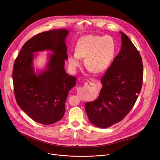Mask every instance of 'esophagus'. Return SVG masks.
<instances>
[{
	"mask_svg": "<svg viewBox=\"0 0 160 160\" xmlns=\"http://www.w3.org/2000/svg\"><path fill=\"white\" fill-rule=\"evenodd\" d=\"M88 81V82H97V80L95 79H92V78H90V79L89 81Z\"/></svg>",
	"mask_w": 160,
	"mask_h": 160,
	"instance_id": "34e87169",
	"label": "esophagus"
}]
</instances>
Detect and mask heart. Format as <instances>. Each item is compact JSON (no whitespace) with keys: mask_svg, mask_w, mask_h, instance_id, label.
<instances>
[{"mask_svg":"<svg viewBox=\"0 0 160 160\" xmlns=\"http://www.w3.org/2000/svg\"><path fill=\"white\" fill-rule=\"evenodd\" d=\"M116 45L112 36L87 35L79 39L76 52L68 56V63L76 70L81 65V58L90 72L100 73L104 71L112 62Z\"/></svg>","mask_w":160,"mask_h":160,"instance_id":"b5f03b06","label":"heart"}]
</instances>
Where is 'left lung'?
Segmentation results:
<instances>
[{
  "mask_svg": "<svg viewBox=\"0 0 160 160\" xmlns=\"http://www.w3.org/2000/svg\"><path fill=\"white\" fill-rule=\"evenodd\" d=\"M122 34L121 50L101 79L99 97L85 104L90 121L106 128L121 121L130 112L140 93L143 82L142 57L128 36Z\"/></svg>",
  "mask_w": 160,
  "mask_h": 160,
  "instance_id": "left-lung-1",
  "label": "left lung"
}]
</instances>
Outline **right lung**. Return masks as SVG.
I'll use <instances>...</instances> for the list:
<instances>
[{
  "instance_id": "right-lung-1",
  "label": "right lung",
  "mask_w": 160,
  "mask_h": 160,
  "mask_svg": "<svg viewBox=\"0 0 160 160\" xmlns=\"http://www.w3.org/2000/svg\"><path fill=\"white\" fill-rule=\"evenodd\" d=\"M68 31L53 29L34 36L22 46L13 70L14 93L18 105L36 122L54 124L63 118L65 101L76 78L64 68L68 59L65 42ZM53 52L46 70L36 75L33 67V53L43 50Z\"/></svg>"
}]
</instances>
